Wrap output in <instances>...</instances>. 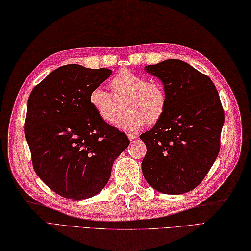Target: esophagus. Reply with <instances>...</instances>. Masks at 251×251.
<instances>
[{
	"label": "esophagus",
	"mask_w": 251,
	"mask_h": 251,
	"mask_svg": "<svg viewBox=\"0 0 251 251\" xmlns=\"http://www.w3.org/2000/svg\"><path fill=\"white\" fill-rule=\"evenodd\" d=\"M127 137H128V139H129V140H135L136 138H137V136H136L135 134H131V133H128V134H127Z\"/></svg>",
	"instance_id": "34e87169"
}]
</instances>
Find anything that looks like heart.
I'll return each mask as SVG.
<instances>
[{
  "label": "heart",
  "instance_id": "1",
  "mask_svg": "<svg viewBox=\"0 0 251 251\" xmlns=\"http://www.w3.org/2000/svg\"><path fill=\"white\" fill-rule=\"evenodd\" d=\"M111 92L100 86L89 93L93 110L105 120L112 123L116 117L117 100H124L127 114L119 117L115 126L126 132H137L145 123L154 124L162 117L167 103L165 87L159 81L128 70H120L110 81Z\"/></svg>",
  "mask_w": 251,
  "mask_h": 251
}]
</instances>
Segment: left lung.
<instances>
[{"mask_svg":"<svg viewBox=\"0 0 251 251\" xmlns=\"http://www.w3.org/2000/svg\"><path fill=\"white\" fill-rule=\"evenodd\" d=\"M145 71L159 77L167 94L162 117L140 135L146 145L142 172L164 194H183L200 185L220 151L224 111L208 75L169 59Z\"/></svg>","mask_w":251,"mask_h":251,"instance_id":"1","label":"left lung"}]
</instances>
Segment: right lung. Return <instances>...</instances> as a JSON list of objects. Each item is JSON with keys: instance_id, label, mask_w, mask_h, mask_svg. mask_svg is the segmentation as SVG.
Wrapping results in <instances>:
<instances>
[{"instance_id": "obj_1", "label": "right lung", "mask_w": 251, "mask_h": 251, "mask_svg": "<svg viewBox=\"0 0 251 251\" xmlns=\"http://www.w3.org/2000/svg\"><path fill=\"white\" fill-rule=\"evenodd\" d=\"M108 68L67 64L33 88L25 135L34 170L57 194L86 200L105 187L112 165L129 144L126 135L103 120L89 93L111 75Z\"/></svg>"}]
</instances>
